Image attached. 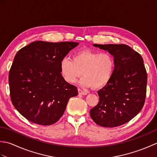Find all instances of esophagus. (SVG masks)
<instances>
[{"instance_id": "esophagus-1", "label": "esophagus", "mask_w": 157, "mask_h": 157, "mask_svg": "<svg viewBox=\"0 0 157 157\" xmlns=\"http://www.w3.org/2000/svg\"><path fill=\"white\" fill-rule=\"evenodd\" d=\"M78 94H80V95H86V94H88V93L86 92H85V91H83V90H82L81 89L78 88Z\"/></svg>"}]
</instances>
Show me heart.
Wrapping results in <instances>:
<instances>
[{
  "label": "heart",
  "instance_id": "obj_1",
  "mask_svg": "<svg viewBox=\"0 0 157 157\" xmlns=\"http://www.w3.org/2000/svg\"><path fill=\"white\" fill-rule=\"evenodd\" d=\"M115 68V59L109 52H98L83 49L73 55L72 60L63 59L60 70L65 80L73 84L82 74L79 82L83 87L98 89L104 87L111 79Z\"/></svg>",
  "mask_w": 157,
  "mask_h": 157
}]
</instances>
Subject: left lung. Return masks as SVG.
<instances>
[{"instance_id":"8db88e82","label":"left lung","mask_w":157,"mask_h":157,"mask_svg":"<svg viewBox=\"0 0 157 157\" xmlns=\"http://www.w3.org/2000/svg\"><path fill=\"white\" fill-rule=\"evenodd\" d=\"M93 46L111 54L115 68L108 84L97 92L100 101L90 114L105 128L121 125L132 119L144 105L147 73L141 55L125 44Z\"/></svg>"}]
</instances>
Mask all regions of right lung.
Masks as SVG:
<instances>
[{"instance_id":"right-lung-1","label":"right lung","mask_w":157,"mask_h":157,"mask_svg":"<svg viewBox=\"0 0 157 157\" xmlns=\"http://www.w3.org/2000/svg\"><path fill=\"white\" fill-rule=\"evenodd\" d=\"M78 44L35 41L15 56L9 75L10 96L17 111L29 121L54 124L64 113L69 98L78 94L60 70L61 60Z\"/></svg>"}]
</instances>
